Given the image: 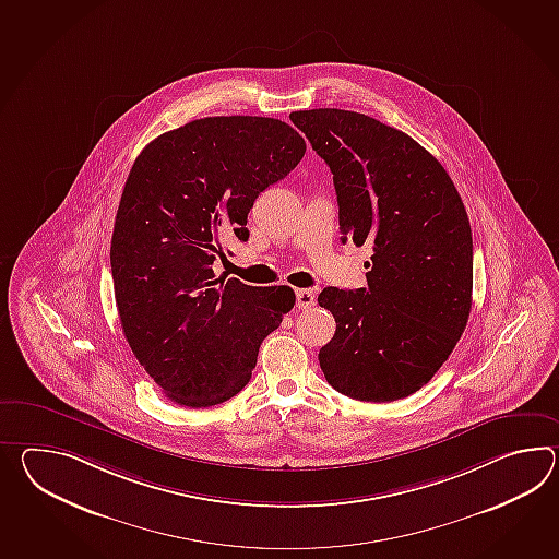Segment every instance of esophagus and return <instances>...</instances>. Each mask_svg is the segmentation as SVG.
Listing matches in <instances>:
<instances>
[{
  "label": "esophagus",
  "instance_id": "34e87169",
  "mask_svg": "<svg viewBox=\"0 0 559 559\" xmlns=\"http://www.w3.org/2000/svg\"><path fill=\"white\" fill-rule=\"evenodd\" d=\"M297 307L298 309H310V307H314V293L309 290V288H298Z\"/></svg>",
  "mask_w": 559,
  "mask_h": 559
}]
</instances>
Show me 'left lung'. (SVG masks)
I'll list each match as a JSON object with an SVG mask.
<instances>
[{"mask_svg": "<svg viewBox=\"0 0 559 559\" xmlns=\"http://www.w3.org/2000/svg\"><path fill=\"white\" fill-rule=\"evenodd\" d=\"M290 120L333 173L341 240L372 247L367 288L319 295L336 323L319 353L324 379L359 401L409 397L451 355L472 310L460 192L421 144L371 116L319 108Z\"/></svg>", "mask_w": 559, "mask_h": 559, "instance_id": "1", "label": "left lung"}]
</instances>
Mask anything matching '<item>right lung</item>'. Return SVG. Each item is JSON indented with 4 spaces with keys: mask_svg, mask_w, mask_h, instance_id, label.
<instances>
[{
    "mask_svg": "<svg viewBox=\"0 0 559 559\" xmlns=\"http://www.w3.org/2000/svg\"><path fill=\"white\" fill-rule=\"evenodd\" d=\"M305 150L281 120L212 116L152 140L128 174L110 249L116 307L138 362L174 403L235 397L295 307L290 286L216 278L212 264L224 236L249 240L254 200Z\"/></svg>",
    "mask_w": 559,
    "mask_h": 559,
    "instance_id": "1",
    "label": "right lung"
}]
</instances>
